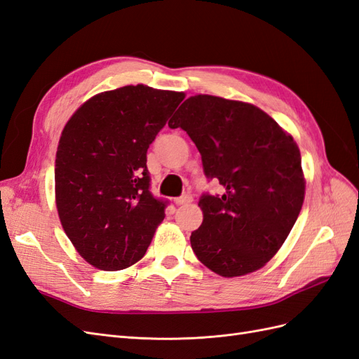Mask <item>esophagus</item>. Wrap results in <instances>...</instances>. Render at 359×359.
I'll use <instances>...</instances> for the list:
<instances>
[{
    "label": "esophagus",
    "mask_w": 359,
    "mask_h": 359,
    "mask_svg": "<svg viewBox=\"0 0 359 359\" xmlns=\"http://www.w3.org/2000/svg\"><path fill=\"white\" fill-rule=\"evenodd\" d=\"M191 201H193L191 194L186 193V194H182L181 198H175V199H173V203H175V205H186V203H190Z\"/></svg>",
    "instance_id": "obj_1"
}]
</instances>
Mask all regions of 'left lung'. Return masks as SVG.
Returning a JSON list of instances; mask_svg holds the SVG:
<instances>
[{"label":"left lung","mask_w":359,"mask_h":359,"mask_svg":"<svg viewBox=\"0 0 359 359\" xmlns=\"http://www.w3.org/2000/svg\"><path fill=\"white\" fill-rule=\"evenodd\" d=\"M191 137L203 172L224 189L203 194V222L190 243L201 262L222 277L260 269L286 241L302 208L306 178L293 137L245 102L191 95L169 121Z\"/></svg>","instance_id":"1"}]
</instances>
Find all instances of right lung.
<instances>
[{"mask_svg":"<svg viewBox=\"0 0 359 359\" xmlns=\"http://www.w3.org/2000/svg\"><path fill=\"white\" fill-rule=\"evenodd\" d=\"M184 97L127 85L95 94L64 126L55 158L57 210L90 265L119 271L147 253L166 208L149 193L147 151Z\"/></svg>","mask_w":359,"mask_h":359,"instance_id":"right-lung-1","label":"right lung"}]
</instances>
